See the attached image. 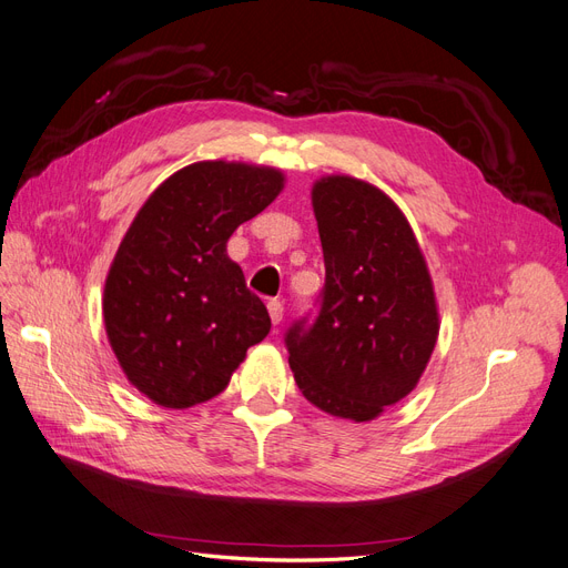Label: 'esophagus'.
Masks as SVG:
<instances>
[{
	"label": "esophagus",
	"instance_id": "esophagus-1",
	"mask_svg": "<svg viewBox=\"0 0 568 568\" xmlns=\"http://www.w3.org/2000/svg\"><path fill=\"white\" fill-rule=\"evenodd\" d=\"M266 308H268L271 323H273V325H278V323L283 321V302H278V300H271V302L266 304Z\"/></svg>",
	"mask_w": 568,
	"mask_h": 568
}]
</instances>
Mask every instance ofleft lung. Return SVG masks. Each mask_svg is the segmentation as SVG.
<instances>
[{
    "instance_id": "8db88e82",
    "label": "left lung",
    "mask_w": 568,
    "mask_h": 568,
    "mask_svg": "<svg viewBox=\"0 0 568 568\" xmlns=\"http://www.w3.org/2000/svg\"><path fill=\"white\" fill-rule=\"evenodd\" d=\"M325 260L316 313L285 332L290 367L311 405L369 422L400 403L437 342V306L405 215L379 189L346 175L313 186Z\"/></svg>"
}]
</instances>
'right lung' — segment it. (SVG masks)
<instances>
[{
    "mask_svg": "<svg viewBox=\"0 0 568 568\" xmlns=\"http://www.w3.org/2000/svg\"><path fill=\"white\" fill-rule=\"evenodd\" d=\"M273 168L201 161L140 207L104 283V327L129 382L163 407L220 395L271 318L226 241L281 194Z\"/></svg>",
    "mask_w": 568,
    "mask_h": 568,
    "instance_id": "obj_1",
    "label": "right lung"
}]
</instances>
